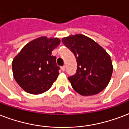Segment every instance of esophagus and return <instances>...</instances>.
Segmentation results:
<instances>
[{
	"mask_svg": "<svg viewBox=\"0 0 129 129\" xmlns=\"http://www.w3.org/2000/svg\"><path fill=\"white\" fill-rule=\"evenodd\" d=\"M61 70H62V71H65V70H66V66H62L61 68Z\"/></svg>",
	"mask_w": 129,
	"mask_h": 129,
	"instance_id": "1",
	"label": "esophagus"
}]
</instances>
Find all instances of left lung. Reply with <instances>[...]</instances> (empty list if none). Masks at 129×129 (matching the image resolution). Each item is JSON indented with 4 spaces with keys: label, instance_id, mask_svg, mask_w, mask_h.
I'll use <instances>...</instances> for the list:
<instances>
[{
    "label": "left lung",
    "instance_id": "8db88e82",
    "mask_svg": "<svg viewBox=\"0 0 129 129\" xmlns=\"http://www.w3.org/2000/svg\"><path fill=\"white\" fill-rule=\"evenodd\" d=\"M77 61L75 74L69 76L72 88L83 96L97 94L110 80L113 66L110 55L91 38L75 34L61 39Z\"/></svg>",
    "mask_w": 129,
    "mask_h": 129
}]
</instances>
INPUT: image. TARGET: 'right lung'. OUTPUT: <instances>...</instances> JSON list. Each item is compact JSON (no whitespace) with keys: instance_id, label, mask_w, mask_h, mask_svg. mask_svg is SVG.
Segmentation results:
<instances>
[{"instance_id":"obj_1","label":"right lung","mask_w":129,"mask_h":129,"mask_svg":"<svg viewBox=\"0 0 129 129\" xmlns=\"http://www.w3.org/2000/svg\"><path fill=\"white\" fill-rule=\"evenodd\" d=\"M60 44L58 38L41 36L25 45L12 62L17 84L27 93L38 95L48 91L59 75L60 68L52 51Z\"/></svg>"}]
</instances>
